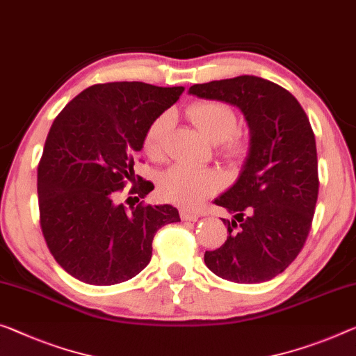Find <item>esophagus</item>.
<instances>
[{
    "mask_svg": "<svg viewBox=\"0 0 356 356\" xmlns=\"http://www.w3.org/2000/svg\"><path fill=\"white\" fill-rule=\"evenodd\" d=\"M179 216H181L183 221H197L200 218V213L195 211V210L183 209L181 211H179Z\"/></svg>",
    "mask_w": 356,
    "mask_h": 356,
    "instance_id": "34e87169",
    "label": "esophagus"
}]
</instances>
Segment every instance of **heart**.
I'll use <instances>...</instances> for the list:
<instances>
[{
  "label": "heart",
  "mask_w": 356,
  "mask_h": 356,
  "mask_svg": "<svg viewBox=\"0 0 356 356\" xmlns=\"http://www.w3.org/2000/svg\"><path fill=\"white\" fill-rule=\"evenodd\" d=\"M188 116L207 138L222 143L229 156H238L243 143L237 132V114L222 102H202L188 109ZM173 127V116L163 113L156 118L146 130L143 147L151 159L159 161L165 149L167 136ZM222 178L213 168H197L178 163L168 168L161 178V194L163 199L183 207L200 204L207 197L221 188Z\"/></svg>",
  "instance_id": "1"
}]
</instances>
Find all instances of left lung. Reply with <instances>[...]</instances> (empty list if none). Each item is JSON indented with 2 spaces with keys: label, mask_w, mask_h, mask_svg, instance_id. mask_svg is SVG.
I'll return each instance as SVG.
<instances>
[{
  "label": "left lung",
  "mask_w": 356,
  "mask_h": 356,
  "mask_svg": "<svg viewBox=\"0 0 356 356\" xmlns=\"http://www.w3.org/2000/svg\"><path fill=\"white\" fill-rule=\"evenodd\" d=\"M189 94L237 106L250 129L242 170L215 204L231 213L227 240L205 251V264L224 280L262 283L296 259L318 197L315 135L299 102L258 76L189 87Z\"/></svg>",
  "instance_id": "obj_1"
}]
</instances>
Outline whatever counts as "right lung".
<instances>
[{"instance_id": "add662e5", "label": "right lung", "mask_w": 356, "mask_h": 356, "mask_svg": "<svg viewBox=\"0 0 356 356\" xmlns=\"http://www.w3.org/2000/svg\"><path fill=\"white\" fill-rule=\"evenodd\" d=\"M183 90L136 81L95 84L56 118L38 165V202L47 248L71 277L98 286L130 280L149 264L157 229L179 221L172 205L127 209L118 199L127 183L138 200L154 189L135 177L134 156Z\"/></svg>"}]
</instances>
